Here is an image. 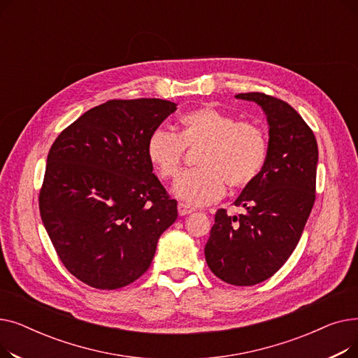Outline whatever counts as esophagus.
Instances as JSON below:
<instances>
[{
  "mask_svg": "<svg viewBox=\"0 0 358 358\" xmlns=\"http://www.w3.org/2000/svg\"><path fill=\"white\" fill-rule=\"evenodd\" d=\"M193 212V208H190V206H187L184 203H178V215L180 216H185Z\"/></svg>",
  "mask_w": 358,
  "mask_h": 358,
  "instance_id": "1",
  "label": "esophagus"
}]
</instances>
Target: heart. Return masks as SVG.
<instances>
[{"label": "heart", "mask_w": 358, "mask_h": 358, "mask_svg": "<svg viewBox=\"0 0 358 358\" xmlns=\"http://www.w3.org/2000/svg\"><path fill=\"white\" fill-rule=\"evenodd\" d=\"M185 149H200V168L185 173L174 187L178 199L204 206L217 201L229 189L250 187L266 166L268 142L266 131L254 122L239 120L216 107L187 111L178 134L158 127L149 135L146 157L162 181L174 180L182 165Z\"/></svg>", "instance_id": "heart-1"}]
</instances>
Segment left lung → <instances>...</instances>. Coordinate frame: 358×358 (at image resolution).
I'll return each mask as SVG.
<instances>
[{
    "instance_id": "8db88e82",
    "label": "left lung",
    "mask_w": 358,
    "mask_h": 358,
    "mask_svg": "<svg viewBox=\"0 0 358 358\" xmlns=\"http://www.w3.org/2000/svg\"><path fill=\"white\" fill-rule=\"evenodd\" d=\"M235 97L255 101L267 115L268 157L258 178L234 203L245 213L216 212L204 255L224 283L254 286L283 267L302 236L316 196L317 143L286 101L264 92Z\"/></svg>"
}]
</instances>
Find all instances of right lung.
Segmentation results:
<instances>
[{"instance_id": "add662e5", "label": "right lung", "mask_w": 358, "mask_h": 358, "mask_svg": "<svg viewBox=\"0 0 358 358\" xmlns=\"http://www.w3.org/2000/svg\"><path fill=\"white\" fill-rule=\"evenodd\" d=\"M176 110L161 99L108 100L50 146L39 210L56 254L83 283L100 290L134 283L177 220V200L146 157L149 135Z\"/></svg>"}]
</instances>
